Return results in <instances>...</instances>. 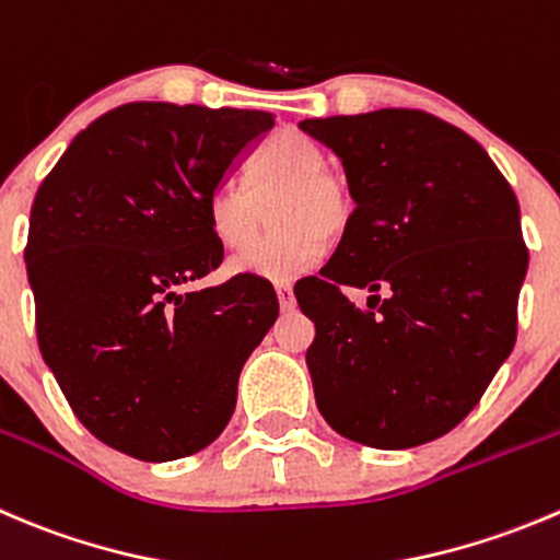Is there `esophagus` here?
Listing matches in <instances>:
<instances>
[{
    "mask_svg": "<svg viewBox=\"0 0 560 560\" xmlns=\"http://www.w3.org/2000/svg\"><path fill=\"white\" fill-rule=\"evenodd\" d=\"M276 295H279V306L284 308V312H292V308H295V295H292L290 281H281V284H276Z\"/></svg>",
    "mask_w": 560,
    "mask_h": 560,
    "instance_id": "obj_1",
    "label": "esophagus"
}]
</instances>
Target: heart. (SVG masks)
<instances>
[{
	"mask_svg": "<svg viewBox=\"0 0 560 560\" xmlns=\"http://www.w3.org/2000/svg\"><path fill=\"white\" fill-rule=\"evenodd\" d=\"M279 196L276 236L230 265L232 273L265 281H292L323 257L319 237L341 235L352 215L347 183L328 170L323 150L303 136H279L262 150L252 170V188L224 183L208 202L215 241L230 252L253 246L264 220V205Z\"/></svg>",
	"mask_w": 560,
	"mask_h": 560,
	"instance_id": "obj_1",
	"label": "heart"
}]
</instances>
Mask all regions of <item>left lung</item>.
<instances>
[{
	"label": "left lung",
	"instance_id": "obj_1",
	"mask_svg": "<svg viewBox=\"0 0 560 560\" xmlns=\"http://www.w3.org/2000/svg\"><path fill=\"white\" fill-rule=\"evenodd\" d=\"M301 130L339 159L355 202L298 298L317 328L306 366L319 412L369 448L435 441L474 410L517 339L528 270L517 197L476 139L432 114L380 108ZM345 289L372 291L368 308Z\"/></svg>",
	"mask_w": 560,
	"mask_h": 560
}]
</instances>
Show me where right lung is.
<instances>
[{
	"mask_svg": "<svg viewBox=\"0 0 560 560\" xmlns=\"http://www.w3.org/2000/svg\"><path fill=\"white\" fill-rule=\"evenodd\" d=\"M270 128L268 112L125 103L37 188L24 252L37 345L81 424L117 452L170 463L230 424L279 301L254 276L187 287L224 259L210 197Z\"/></svg>",
	"mask_w": 560,
	"mask_h": 560,
	"instance_id": "1",
	"label": "right lung"
}]
</instances>
